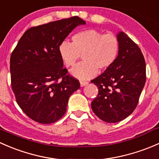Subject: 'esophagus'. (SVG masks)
Returning <instances> with one entry per match:
<instances>
[{"label": "esophagus", "instance_id": "esophagus-1", "mask_svg": "<svg viewBox=\"0 0 159 159\" xmlns=\"http://www.w3.org/2000/svg\"><path fill=\"white\" fill-rule=\"evenodd\" d=\"M80 86H86V85H87L89 83H88L87 81H84V80H80Z\"/></svg>", "mask_w": 159, "mask_h": 159}]
</instances>
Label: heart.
<instances>
[{
    "label": "heart",
    "mask_w": 159,
    "mask_h": 159,
    "mask_svg": "<svg viewBox=\"0 0 159 159\" xmlns=\"http://www.w3.org/2000/svg\"><path fill=\"white\" fill-rule=\"evenodd\" d=\"M120 43L115 34H103L93 29L79 31L72 36V43L62 41L59 54L66 67L75 65L82 56L83 62L71 70L73 76L82 80L93 77L98 70L110 68L119 56Z\"/></svg>",
    "instance_id": "obj_1"
}]
</instances>
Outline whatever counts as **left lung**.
<instances>
[{"label": "left lung", "mask_w": 159, "mask_h": 159, "mask_svg": "<svg viewBox=\"0 0 159 159\" xmlns=\"http://www.w3.org/2000/svg\"><path fill=\"white\" fill-rule=\"evenodd\" d=\"M120 50L114 64L91 80L99 89L92 102L93 112L106 122H118L132 113L146 80V66L140 48L124 32L117 36Z\"/></svg>", "instance_id": "8db88e82"}]
</instances>
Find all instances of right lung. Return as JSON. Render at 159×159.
Segmentation results:
<instances>
[{
    "label": "right lung",
    "mask_w": 159,
    "mask_h": 159,
    "mask_svg": "<svg viewBox=\"0 0 159 159\" xmlns=\"http://www.w3.org/2000/svg\"><path fill=\"white\" fill-rule=\"evenodd\" d=\"M77 16L28 29L10 60L11 88L23 112L41 124L61 119L80 82L63 68L58 47L70 32L85 24Z\"/></svg>",
    "instance_id": "1"
}]
</instances>
